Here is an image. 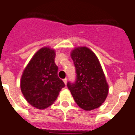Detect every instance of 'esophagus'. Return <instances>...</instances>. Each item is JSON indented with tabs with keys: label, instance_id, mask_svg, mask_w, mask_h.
<instances>
[{
	"label": "esophagus",
	"instance_id": "esophagus-1",
	"mask_svg": "<svg viewBox=\"0 0 135 135\" xmlns=\"http://www.w3.org/2000/svg\"><path fill=\"white\" fill-rule=\"evenodd\" d=\"M63 81H64V84H65V85H66V84H67V79H66V78L64 79H63Z\"/></svg>",
	"mask_w": 135,
	"mask_h": 135
}]
</instances>
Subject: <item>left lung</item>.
Here are the masks:
<instances>
[{"label":"left lung","instance_id":"obj_1","mask_svg":"<svg viewBox=\"0 0 135 135\" xmlns=\"http://www.w3.org/2000/svg\"><path fill=\"white\" fill-rule=\"evenodd\" d=\"M71 57L75 66L77 79L67 86L77 105L91 111L102 105L109 92L105 73L97 56L87 47L73 50Z\"/></svg>","mask_w":135,"mask_h":135}]
</instances>
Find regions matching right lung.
<instances>
[{
    "label": "right lung",
    "mask_w": 135,
    "mask_h": 135,
    "mask_svg": "<svg viewBox=\"0 0 135 135\" xmlns=\"http://www.w3.org/2000/svg\"><path fill=\"white\" fill-rule=\"evenodd\" d=\"M56 51L43 47L32 56L24 69L20 88L27 102L38 109L51 106L64 84L58 77V66L54 62Z\"/></svg>",
    "instance_id": "right-lung-1"
}]
</instances>
